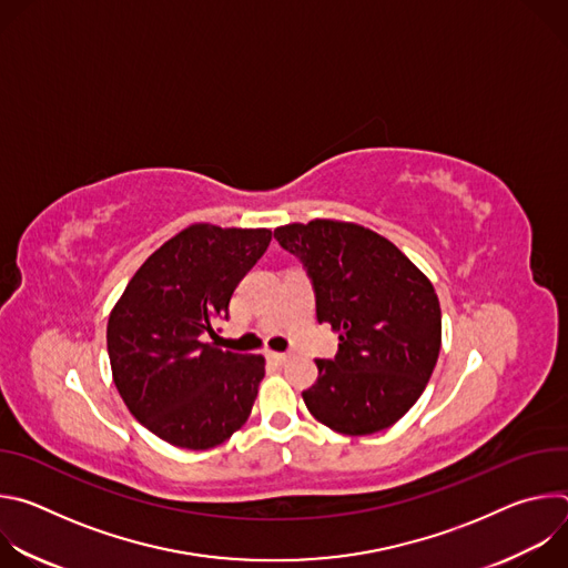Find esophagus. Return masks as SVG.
I'll return each instance as SVG.
<instances>
[{"label": "esophagus", "mask_w": 568, "mask_h": 568, "mask_svg": "<svg viewBox=\"0 0 568 568\" xmlns=\"http://www.w3.org/2000/svg\"><path fill=\"white\" fill-rule=\"evenodd\" d=\"M267 357L272 359V362H276V364H287L290 362V355L287 353H267Z\"/></svg>", "instance_id": "esophagus-1"}]
</instances>
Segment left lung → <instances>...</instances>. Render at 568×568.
Masks as SVG:
<instances>
[{
    "mask_svg": "<svg viewBox=\"0 0 568 568\" xmlns=\"http://www.w3.org/2000/svg\"><path fill=\"white\" fill-rule=\"evenodd\" d=\"M307 272L318 323L339 333L335 359H316L307 412L346 436L395 425L423 395L440 353V303L393 242L353 222L312 220L274 231Z\"/></svg>",
    "mask_w": 568,
    "mask_h": 568,
    "instance_id": "obj_1",
    "label": "left lung"
}]
</instances>
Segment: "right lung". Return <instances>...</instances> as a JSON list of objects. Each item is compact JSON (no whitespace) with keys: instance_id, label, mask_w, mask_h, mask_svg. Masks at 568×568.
<instances>
[{"instance_id":"1","label":"right lung","mask_w":568,"mask_h":568,"mask_svg":"<svg viewBox=\"0 0 568 568\" xmlns=\"http://www.w3.org/2000/svg\"><path fill=\"white\" fill-rule=\"evenodd\" d=\"M270 229L193 224L132 276L108 321L114 384L130 414L182 449H211L247 423L265 357L204 344L229 318L237 283L270 247Z\"/></svg>"}]
</instances>
